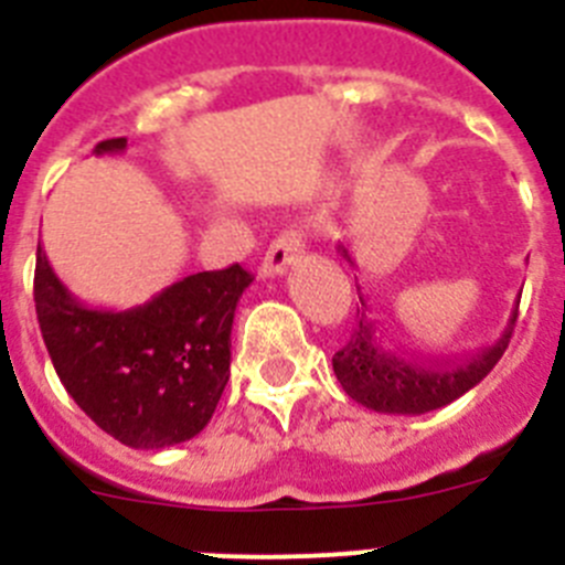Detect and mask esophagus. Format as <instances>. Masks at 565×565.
Here are the masks:
<instances>
[{"mask_svg": "<svg viewBox=\"0 0 565 565\" xmlns=\"http://www.w3.org/2000/svg\"><path fill=\"white\" fill-rule=\"evenodd\" d=\"M302 248H306V239H302V234H299L297 228L282 232L274 239L271 246H268L266 257L259 263V277H279V274H286L299 259Z\"/></svg>", "mask_w": 565, "mask_h": 565, "instance_id": "esophagus-1", "label": "esophagus"}]
</instances>
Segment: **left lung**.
<instances>
[{
	"label": "left lung",
	"instance_id": "8db88e82",
	"mask_svg": "<svg viewBox=\"0 0 565 565\" xmlns=\"http://www.w3.org/2000/svg\"><path fill=\"white\" fill-rule=\"evenodd\" d=\"M342 254L351 259L344 246ZM359 302H362V308H356L359 322L348 344L333 353V373L353 402L364 404L367 411L393 413V416H422L472 391L503 356L518 319L515 308L501 339L476 356H469L467 362L433 367V364L411 362L391 351L376 333V319L367 313L362 294H359Z\"/></svg>",
	"mask_w": 565,
	"mask_h": 565
}]
</instances>
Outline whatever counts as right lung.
<instances>
[{"mask_svg":"<svg viewBox=\"0 0 565 565\" xmlns=\"http://www.w3.org/2000/svg\"><path fill=\"white\" fill-rule=\"evenodd\" d=\"M109 138L96 154L121 152ZM243 266L178 279L127 311L87 308L36 248L33 299L42 339L64 391L93 422L132 450H163L194 438L228 382L232 322L252 286Z\"/></svg>","mask_w":565,"mask_h":565,"instance_id":"right-lung-1","label":"right lung"}]
</instances>
